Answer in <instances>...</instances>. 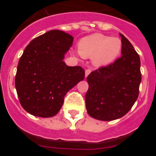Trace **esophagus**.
Listing matches in <instances>:
<instances>
[{
	"label": "esophagus",
	"mask_w": 156,
	"mask_h": 156,
	"mask_svg": "<svg viewBox=\"0 0 156 156\" xmlns=\"http://www.w3.org/2000/svg\"><path fill=\"white\" fill-rule=\"evenodd\" d=\"M90 72H91V69H87L85 70V76H87L90 73Z\"/></svg>",
	"instance_id": "obj_1"
}]
</instances>
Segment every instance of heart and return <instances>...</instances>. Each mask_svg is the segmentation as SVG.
I'll use <instances>...</instances> for the list:
<instances>
[{"label":"heart","mask_w":156,"mask_h":156,"mask_svg":"<svg viewBox=\"0 0 156 156\" xmlns=\"http://www.w3.org/2000/svg\"><path fill=\"white\" fill-rule=\"evenodd\" d=\"M122 41L118 37L94 34L84 37L79 44V52L83 58H93L96 66H105L113 62L120 54Z\"/></svg>","instance_id":"b5f03b06"}]
</instances>
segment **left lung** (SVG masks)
<instances>
[{"label":"left lung","mask_w":156,"mask_h":156,"mask_svg":"<svg viewBox=\"0 0 156 156\" xmlns=\"http://www.w3.org/2000/svg\"><path fill=\"white\" fill-rule=\"evenodd\" d=\"M120 58L101 66L87 77V113L98 120L111 121L126 115L138 98L140 61L133 45L122 34Z\"/></svg>","instance_id":"1"}]
</instances>
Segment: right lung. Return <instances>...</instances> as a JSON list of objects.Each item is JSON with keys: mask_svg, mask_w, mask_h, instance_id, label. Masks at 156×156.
<instances>
[{"mask_svg": "<svg viewBox=\"0 0 156 156\" xmlns=\"http://www.w3.org/2000/svg\"><path fill=\"white\" fill-rule=\"evenodd\" d=\"M73 37L61 30H51L34 38L19 59L15 84L22 107L35 116L55 115L66 93L84 79L80 66H66L65 54Z\"/></svg>", "mask_w": 156, "mask_h": 156, "instance_id": "obj_1", "label": "right lung"}]
</instances>
